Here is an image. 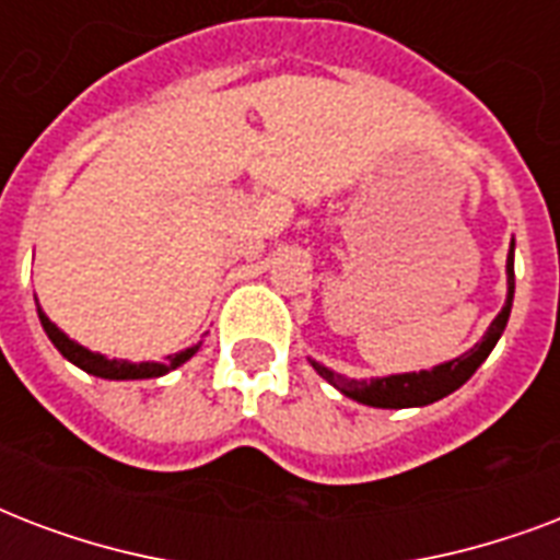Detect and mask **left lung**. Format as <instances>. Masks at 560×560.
Here are the masks:
<instances>
[{
	"label": "left lung",
	"instance_id": "8db88e82",
	"mask_svg": "<svg viewBox=\"0 0 560 560\" xmlns=\"http://www.w3.org/2000/svg\"><path fill=\"white\" fill-rule=\"evenodd\" d=\"M505 275H509V294H505V306L497 318L491 320V327L482 336L479 345L467 350L465 357L450 359L444 365H435L432 371H411V374H392V376H376V380H348V376L329 371L327 365H320L315 359H310L312 368L324 376L332 388H339L345 397L374 409H411V406H429V402L441 400L446 394H453L456 388L476 374V368L482 365L493 345L500 341L502 329L509 324L511 315V301H514V240L509 248V262H505Z\"/></svg>",
	"mask_w": 560,
	"mask_h": 560
}]
</instances>
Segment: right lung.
<instances>
[{
	"label": "right lung",
	"instance_id": "add662e5",
	"mask_svg": "<svg viewBox=\"0 0 560 560\" xmlns=\"http://www.w3.org/2000/svg\"><path fill=\"white\" fill-rule=\"evenodd\" d=\"M37 315H40V324L46 329V336L51 339V345L63 353V359H69L72 365H78L81 371L93 376H102V380H154V376H163L168 371H175L186 362V359H192L201 348V341L192 345V348L180 350V353H172L166 357V362H125V359H107L102 353H93V350L81 348L78 341H72L63 332L58 329V324H51L49 315L37 306Z\"/></svg>",
	"mask_w": 560,
	"mask_h": 560
}]
</instances>
